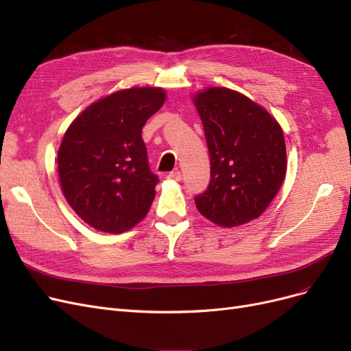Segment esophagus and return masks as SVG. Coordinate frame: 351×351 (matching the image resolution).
Masks as SVG:
<instances>
[{"mask_svg":"<svg viewBox=\"0 0 351 351\" xmlns=\"http://www.w3.org/2000/svg\"><path fill=\"white\" fill-rule=\"evenodd\" d=\"M167 178L172 179V180H180V179H182V173H180L179 171H173V172L167 175Z\"/></svg>","mask_w":351,"mask_h":351,"instance_id":"1","label":"esophagus"}]
</instances>
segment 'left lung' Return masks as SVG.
Listing matches in <instances>:
<instances>
[{
  "instance_id": "8db88e82",
  "label": "left lung",
  "mask_w": 351,
  "mask_h": 351,
  "mask_svg": "<svg viewBox=\"0 0 351 351\" xmlns=\"http://www.w3.org/2000/svg\"><path fill=\"white\" fill-rule=\"evenodd\" d=\"M211 160V180L195 197L198 211L217 226L236 227L261 217L287 173L279 123L263 107L228 88L193 97Z\"/></svg>"
}]
</instances>
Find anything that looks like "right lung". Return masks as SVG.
<instances>
[{
	"label": "right lung",
	"mask_w": 351,
	"mask_h": 351,
	"mask_svg": "<svg viewBox=\"0 0 351 351\" xmlns=\"http://www.w3.org/2000/svg\"><path fill=\"white\" fill-rule=\"evenodd\" d=\"M162 88H130L98 99L76 117L58 152L64 198L86 224L104 232L133 228L150 210L159 178L141 130L165 104Z\"/></svg>",
	"instance_id": "1"
}]
</instances>
